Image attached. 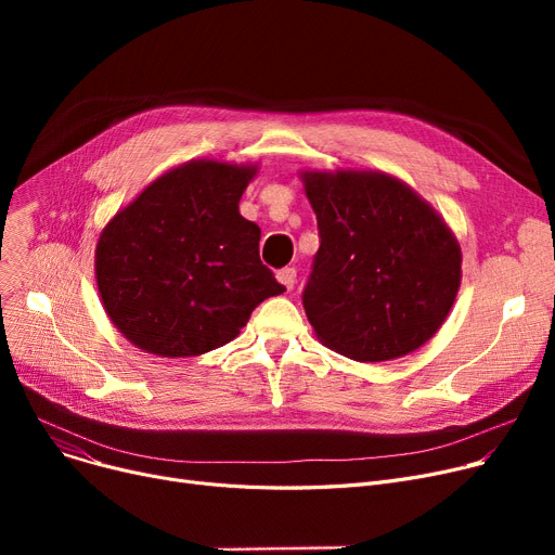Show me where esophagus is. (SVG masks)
I'll return each mask as SVG.
<instances>
[{"instance_id": "34e87169", "label": "esophagus", "mask_w": 555, "mask_h": 555, "mask_svg": "<svg viewBox=\"0 0 555 555\" xmlns=\"http://www.w3.org/2000/svg\"><path fill=\"white\" fill-rule=\"evenodd\" d=\"M276 279L279 283L285 287V289H293L295 283H297V270L295 268H283L276 272Z\"/></svg>"}]
</instances>
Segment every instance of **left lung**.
<instances>
[{
  "label": "left lung",
  "instance_id": "1",
  "mask_svg": "<svg viewBox=\"0 0 555 555\" xmlns=\"http://www.w3.org/2000/svg\"><path fill=\"white\" fill-rule=\"evenodd\" d=\"M319 249L304 287L317 337L358 362L406 356L441 328L461 283L448 224L385 172H306Z\"/></svg>",
  "mask_w": 555,
  "mask_h": 555
}]
</instances>
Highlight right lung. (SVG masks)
Masks as SVG:
<instances>
[{"label": "right lung", "instance_id": "obj_1", "mask_svg": "<svg viewBox=\"0 0 555 555\" xmlns=\"http://www.w3.org/2000/svg\"><path fill=\"white\" fill-rule=\"evenodd\" d=\"M254 166L189 162L103 229L96 283L112 324L141 351L191 358L224 346L251 310L285 293L258 256L238 202Z\"/></svg>", "mask_w": 555, "mask_h": 555}]
</instances>
